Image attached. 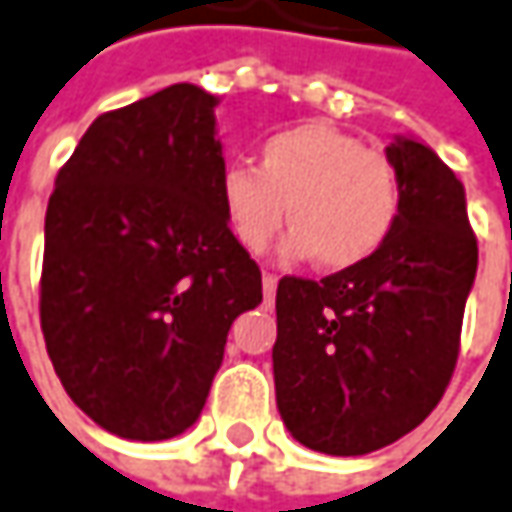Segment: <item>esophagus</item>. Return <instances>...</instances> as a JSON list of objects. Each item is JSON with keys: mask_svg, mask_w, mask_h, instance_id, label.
<instances>
[{"mask_svg": "<svg viewBox=\"0 0 512 512\" xmlns=\"http://www.w3.org/2000/svg\"><path fill=\"white\" fill-rule=\"evenodd\" d=\"M275 290H278V278L269 275V272H263V296H266V302L275 299Z\"/></svg>", "mask_w": 512, "mask_h": 512, "instance_id": "esophagus-1", "label": "esophagus"}]
</instances>
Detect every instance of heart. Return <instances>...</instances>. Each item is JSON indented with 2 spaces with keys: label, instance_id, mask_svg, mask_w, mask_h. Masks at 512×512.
Wrapping results in <instances>:
<instances>
[{
  "label": "heart",
  "instance_id": "obj_1",
  "mask_svg": "<svg viewBox=\"0 0 512 512\" xmlns=\"http://www.w3.org/2000/svg\"><path fill=\"white\" fill-rule=\"evenodd\" d=\"M219 205L231 234L263 252L287 219V260L313 257L325 269H349L393 234L398 181L390 161L360 137L328 122H302L260 146V169L228 163L219 172Z\"/></svg>",
  "mask_w": 512,
  "mask_h": 512
}]
</instances>
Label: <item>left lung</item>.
I'll use <instances>...</instances> for the list:
<instances>
[{
  "instance_id": "left-lung-1",
  "label": "left lung",
  "mask_w": 512,
  "mask_h": 512,
  "mask_svg": "<svg viewBox=\"0 0 512 512\" xmlns=\"http://www.w3.org/2000/svg\"><path fill=\"white\" fill-rule=\"evenodd\" d=\"M387 161L398 181L387 243L322 281L287 275L275 296L278 413L334 457L401 440L440 404L478 272L460 178L416 137L398 134Z\"/></svg>"
}]
</instances>
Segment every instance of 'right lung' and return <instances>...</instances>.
<instances>
[{
    "instance_id": "obj_1",
    "label": "right lung",
    "mask_w": 512,
    "mask_h": 512,
    "mask_svg": "<svg viewBox=\"0 0 512 512\" xmlns=\"http://www.w3.org/2000/svg\"><path fill=\"white\" fill-rule=\"evenodd\" d=\"M219 96L172 84L93 119L46 208L40 325L72 401L158 442L202 413L260 269L219 205Z\"/></svg>"
}]
</instances>
